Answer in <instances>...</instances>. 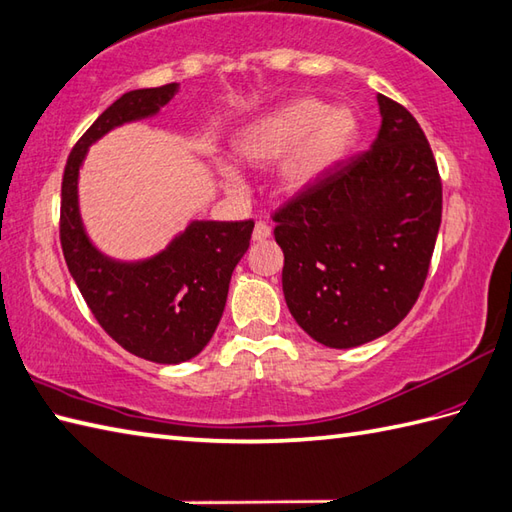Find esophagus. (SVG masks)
Here are the masks:
<instances>
[{"instance_id": "obj_1", "label": "esophagus", "mask_w": 512, "mask_h": 512, "mask_svg": "<svg viewBox=\"0 0 512 512\" xmlns=\"http://www.w3.org/2000/svg\"><path fill=\"white\" fill-rule=\"evenodd\" d=\"M271 236V227L267 225V223H263V221H258L256 225H254V232H252V238L256 243H263V241H267V238Z\"/></svg>"}]
</instances>
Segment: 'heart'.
Wrapping results in <instances>:
<instances>
[{
  "mask_svg": "<svg viewBox=\"0 0 512 512\" xmlns=\"http://www.w3.org/2000/svg\"><path fill=\"white\" fill-rule=\"evenodd\" d=\"M359 140V118L348 105L302 96L252 120L236 135L234 153L245 166H267L282 157L278 186L302 192L342 164ZM225 186L241 192L243 184L230 164H221Z\"/></svg>",
  "mask_w": 512,
  "mask_h": 512,
  "instance_id": "1",
  "label": "heart"
}]
</instances>
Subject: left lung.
Masks as SVG:
<instances>
[{
  "instance_id": "obj_1",
  "label": "left lung",
  "mask_w": 512,
  "mask_h": 512,
  "mask_svg": "<svg viewBox=\"0 0 512 512\" xmlns=\"http://www.w3.org/2000/svg\"><path fill=\"white\" fill-rule=\"evenodd\" d=\"M381 129L276 214L293 320L328 348L385 335L412 311L434 254L442 184L423 129L379 94Z\"/></svg>"
}]
</instances>
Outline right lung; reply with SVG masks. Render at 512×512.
I'll use <instances>...</instances> for the list:
<instances>
[{
  "mask_svg": "<svg viewBox=\"0 0 512 512\" xmlns=\"http://www.w3.org/2000/svg\"><path fill=\"white\" fill-rule=\"evenodd\" d=\"M177 92L179 83H168L122 94L76 142L61 186V247L76 287L111 339L155 363L188 361L208 346L254 221H192L160 254L122 263L89 241L78 212V170L102 135L155 116Z\"/></svg>",
  "mask_w": 512,
  "mask_h": 512,
  "instance_id": "1",
  "label": "right lung"
}]
</instances>
